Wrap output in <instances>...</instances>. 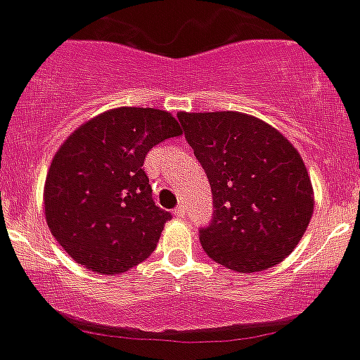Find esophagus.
<instances>
[{"instance_id": "obj_1", "label": "esophagus", "mask_w": 360, "mask_h": 360, "mask_svg": "<svg viewBox=\"0 0 360 360\" xmlns=\"http://www.w3.org/2000/svg\"><path fill=\"white\" fill-rule=\"evenodd\" d=\"M172 214L176 215V217H184V206H183V205L176 206V208H174V212H172Z\"/></svg>"}]
</instances>
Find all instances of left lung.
Returning <instances> with one entry per match:
<instances>
[{"mask_svg": "<svg viewBox=\"0 0 360 360\" xmlns=\"http://www.w3.org/2000/svg\"><path fill=\"white\" fill-rule=\"evenodd\" d=\"M177 117L214 195V219L199 232L202 250L239 274L279 264L314 214L301 154L277 128L243 112H179Z\"/></svg>", "mask_w": 360, "mask_h": 360, "instance_id": "left-lung-1", "label": "left lung"}]
</instances>
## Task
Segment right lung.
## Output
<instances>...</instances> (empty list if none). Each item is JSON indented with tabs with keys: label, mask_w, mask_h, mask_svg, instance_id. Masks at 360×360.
Returning <instances> with one entry per match:
<instances>
[{
	"label": "right lung",
	"mask_w": 360,
	"mask_h": 360,
	"mask_svg": "<svg viewBox=\"0 0 360 360\" xmlns=\"http://www.w3.org/2000/svg\"><path fill=\"white\" fill-rule=\"evenodd\" d=\"M181 134L170 112L120 106L83 123L59 146L43 206L50 232L77 264L115 275L154 252L170 212L155 206L143 162L150 148Z\"/></svg>",
	"instance_id": "1"
}]
</instances>
